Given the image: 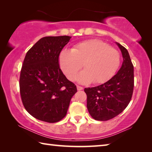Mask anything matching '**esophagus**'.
<instances>
[{
	"instance_id": "34e87169",
	"label": "esophagus",
	"mask_w": 152,
	"mask_h": 152,
	"mask_svg": "<svg viewBox=\"0 0 152 152\" xmlns=\"http://www.w3.org/2000/svg\"><path fill=\"white\" fill-rule=\"evenodd\" d=\"M77 90H78V91H82V90H83V87H82L80 86H77Z\"/></svg>"
}]
</instances>
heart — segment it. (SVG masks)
Returning <instances> with one entry per match:
<instances>
[{
	"label": "heart",
	"mask_w": 152,
	"mask_h": 152,
	"mask_svg": "<svg viewBox=\"0 0 152 152\" xmlns=\"http://www.w3.org/2000/svg\"><path fill=\"white\" fill-rule=\"evenodd\" d=\"M120 63L119 51L99 39L78 43L71 50H63L59 55L60 68L70 80L76 79L83 64L85 70L78 77L81 83H104L117 72Z\"/></svg>",
	"instance_id": "1"
}]
</instances>
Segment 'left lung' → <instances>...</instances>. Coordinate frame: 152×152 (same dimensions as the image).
<instances>
[{
	"label": "left lung",
	"mask_w": 152,
	"mask_h": 152,
	"mask_svg": "<svg viewBox=\"0 0 152 152\" xmlns=\"http://www.w3.org/2000/svg\"><path fill=\"white\" fill-rule=\"evenodd\" d=\"M121 51V68L109 81L98 86L85 88L87 109L97 121H108L123 111L132 99L134 87V70L127 49L117 43Z\"/></svg>",
	"instance_id": "obj_1"
}]
</instances>
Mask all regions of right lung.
Returning <instances> with one entry per match:
<instances>
[{
  "mask_svg": "<svg viewBox=\"0 0 152 152\" xmlns=\"http://www.w3.org/2000/svg\"><path fill=\"white\" fill-rule=\"evenodd\" d=\"M70 36L40 39L27 51L19 78L20 94L27 111L35 119L56 123L66 116L77 92L59 66V55Z\"/></svg>",
  "mask_w": 152,
  "mask_h": 152,
  "instance_id": "add662e5",
  "label": "right lung"
}]
</instances>
